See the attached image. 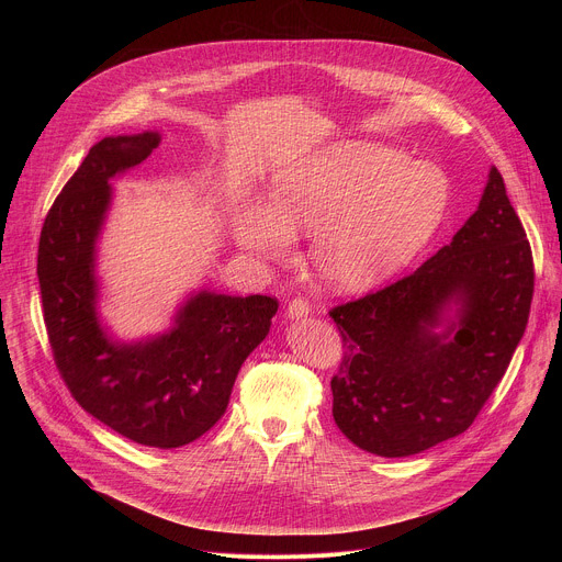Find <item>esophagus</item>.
Returning <instances> with one entry per match:
<instances>
[{"label": "esophagus", "instance_id": "34e87169", "mask_svg": "<svg viewBox=\"0 0 562 562\" xmlns=\"http://www.w3.org/2000/svg\"><path fill=\"white\" fill-rule=\"evenodd\" d=\"M308 313H311V306H308V302H306L304 297H295V300H291L289 306H286L289 319H300V317H306Z\"/></svg>", "mask_w": 562, "mask_h": 562}]
</instances>
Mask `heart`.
Listing matches in <instances>:
<instances>
[{
  "instance_id": "obj_1",
  "label": "heart",
  "mask_w": 562,
  "mask_h": 562,
  "mask_svg": "<svg viewBox=\"0 0 562 562\" xmlns=\"http://www.w3.org/2000/svg\"><path fill=\"white\" fill-rule=\"evenodd\" d=\"M447 176L391 146L340 139L282 167L260 200L237 204V245L282 258L311 233V265L329 286L367 291L403 271L445 220Z\"/></svg>"
}]
</instances>
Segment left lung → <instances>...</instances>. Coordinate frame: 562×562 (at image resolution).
<instances>
[{"instance_id":"1","label":"left lung","mask_w":562,"mask_h":562,"mask_svg":"<svg viewBox=\"0 0 562 562\" xmlns=\"http://www.w3.org/2000/svg\"><path fill=\"white\" fill-rule=\"evenodd\" d=\"M531 295V249L492 167L475 213L447 247L331 311L345 349L331 380L338 429L382 458L462 434L503 380Z\"/></svg>"}]
</instances>
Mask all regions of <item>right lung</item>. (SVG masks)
Here are the masks:
<instances>
[{
	"instance_id": "right-lung-1",
	"label": "right lung",
	"mask_w": 562,
	"mask_h": 562,
	"mask_svg": "<svg viewBox=\"0 0 562 562\" xmlns=\"http://www.w3.org/2000/svg\"><path fill=\"white\" fill-rule=\"evenodd\" d=\"M162 135H111L53 202L37 254L44 323L72 397L120 436L157 449L198 440L226 412L239 367L267 338L278 300L191 291L167 331L120 340L100 317L98 243L113 180L139 167Z\"/></svg>"
}]
</instances>
